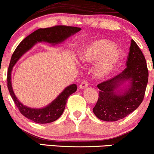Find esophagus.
<instances>
[{
	"mask_svg": "<svg viewBox=\"0 0 154 154\" xmlns=\"http://www.w3.org/2000/svg\"><path fill=\"white\" fill-rule=\"evenodd\" d=\"M87 86H88V83L86 82V81H84L81 83L80 86H79V87H80L81 89H84V88L87 87Z\"/></svg>",
	"mask_w": 154,
	"mask_h": 154,
	"instance_id": "34e87169",
	"label": "esophagus"
}]
</instances>
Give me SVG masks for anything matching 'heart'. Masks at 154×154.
<instances>
[{
	"mask_svg": "<svg viewBox=\"0 0 154 154\" xmlns=\"http://www.w3.org/2000/svg\"><path fill=\"white\" fill-rule=\"evenodd\" d=\"M123 56V51L117 48L113 42L106 39H98L81 49L79 60L86 65L97 63L94 69V76L103 80L116 70Z\"/></svg>",
	"mask_w": 154,
	"mask_h": 154,
	"instance_id": "b5f03b06",
	"label": "heart"
}]
</instances>
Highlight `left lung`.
Listing matches in <instances>:
<instances>
[{"label": "left lung", "mask_w": 154, "mask_h": 154, "mask_svg": "<svg viewBox=\"0 0 154 154\" xmlns=\"http://www.w3.org/2000/svg\"><path fill=\"white\" fill-rule=\"evenodd\" d=\"M126 68L122 73L97 85L100 91L93 112L99 120L115 122L140 106L143 99L149 70L143 54L132 39Z\"/></svg>", "instance_id": "left-lung-1"}]
</instances>
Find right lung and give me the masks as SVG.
Segmentation results:
<instances>
[{
	"label": "right lung",
	"mask_w": 154,
	"mask_h": 154,
	"mask_svg": "<svg viewBox=\"0 0 154 154\" xmlns=\"http://www.w3.org/2000/svg\"><path fill=\"white\" fill-rule=\"evenodd\" d=\"M81 29L79 27L66 26H55L50 28L39 29L23 39L16 48L15 51L12 55L8 70V88L11 97H12L16 106L19 109L20 112L26 118L39 124L50 123L57 120L64 112L67 99L69 96L76 91L77 86L73 84L67 86L51 103L44 107H29L26 105H23L20 102L16 97L13 90L11 73L14 66L26 52L31 50L37 43L46 42L55 46L66 41L68 38L76 34Z\"/></svg>",
	"instance_id": "1"
}]
</instances>
